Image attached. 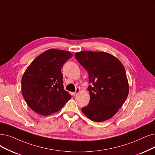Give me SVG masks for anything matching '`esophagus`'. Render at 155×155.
Returning a JSON list of instances; mask_svg holds the SVG:
<instances>
[{
	"label": "esophagus",
	"mask_w": 155,
	"mask_h": 155,
	"mask_svg": "<svg viewBox=\"0 0 155 155\" xmlns=\"http://www.w3.org/2000/svg\"><path fill=\"white\" fill-rule=\"evenodd\" d=\"M79 91H80V88H76V91H74V93H73V95L74 96H75V95H76L78 94V93L79 92Z\"/></svg>",
	"instance_id": "obj_1"
}]
</instances>
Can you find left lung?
<instances>
[{"label":"left lung","mask_w":155,"mask_h":155,"mask_svg":"<svg viewBox=\"0 0 155 155\" xmlns=\"http://www.w3.org/2000/svg\"><path fill=\"white\" fill-rule=\"evenodd\" d=\"M75 57L89 74L90 99L83 113L95 122L110 119L122 107L129 92L124 66L110 53L83 51Z\"/></svg>","instance_id":"obj_1"}]
</instances>
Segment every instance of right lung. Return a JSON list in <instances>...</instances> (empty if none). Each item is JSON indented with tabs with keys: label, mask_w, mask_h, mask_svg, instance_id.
Wrapping results in <instances>:
<instances>
[{
	"label": "right lung",
	"mask_w": 155,
	"mask_h": 155,
	"mask_svg": "<svg viewBox=\"0 0 155 155\" xmlns=\"http://www.w3.org/2000/svg\"><path fill=\"white\" fill-rule=\"evenodd\" d=\"M72 54L50 49L35 58L21 78V92L28 106L35 113L48 116L58 112L71 95L64 89L61 69Z\"/></svg>",
	"instance_id": "add662e5"
}]
</instances>
